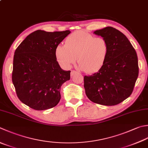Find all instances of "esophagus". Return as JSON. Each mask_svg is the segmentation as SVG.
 <instances>
[{
  "label": "esophagus",
  "mask_w": 148,
  "mask_h": 148,
  "mask_svg": "<svg viewBox=\"0 0 148 148\" xmlns=\"http://www.w3.org/2000/svg\"><path fill=\"white\" fill-rule=\"evenodd\" d=\"M77 74V72L75 71H71V76H74V75H76Z\"/></svg>",
  "instance_id": "esophagus-1"
}]
</instances>
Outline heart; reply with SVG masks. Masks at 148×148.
Segmentation results:
<instances>
[{"mask_svg":"<svg viewBox=\"0 0 148 148\" xmlns=\"http://www.w3.org/2000/svg\"><path fill=\"white\" fill-rule=\"evenodd\" d=\"M109 53V44L105 38L94 37L87 32H74L65 40V45L55 49L56 60L63 67L69 69L76 62L80 70L93 73L105 64Z\"/></svg>","mask_w":148,"mask_h":148,"instance_id":"b5f03b06","label":"heart"}]
</instances>
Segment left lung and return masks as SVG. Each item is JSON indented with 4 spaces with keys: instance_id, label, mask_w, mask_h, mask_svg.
Here are the masks:
<instances>
[{
    "instance_id": "left-lung-1",
    "label": "left lung",
    "mask_w": 148,
    "mask_h": 148,
    "mask_svg": "<svg viewBox=\"0 0 148 148\" xmlns=\"http://www.w3.org/2000/svg\"><path fill=\"white\" fill-rule=\"evenodd\" d=\"M108 41L105 64L91 76H84L85 94L92 102L114 106L132 94L138 76L137 53L127 37L112 27L94 31Z\"/></svg>"
}]
</instances>
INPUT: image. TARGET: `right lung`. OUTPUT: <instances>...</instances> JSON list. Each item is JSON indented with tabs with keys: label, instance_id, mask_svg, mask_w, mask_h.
<instances>
[{
	"label": "right lung",
	"instance_id": "add662e5",
	"mask_svg": "<svg viewBox=\"0 0 148 148\" xmlns=\"http://www.w3.org/2000/svg\"><path fill=\"white\" fill-rule=\"evenodd\" d=\"M70 33L37 30L15 50L12 82L20 101L32 109L45 110L58 104L60 87L70 79L71 71L61 69L55 49Z\"/></svg>",
	"mask_w": 148,
	"mask_h": 148
}]
</instances>
